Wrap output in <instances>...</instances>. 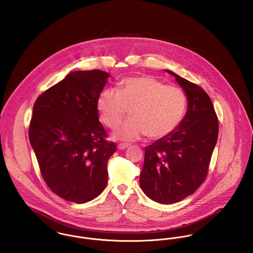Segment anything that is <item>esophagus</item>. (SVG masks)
I'll return each mask as SVG.
<instances>
[{
  "label": "esophagus",
  "mask_w": 253,
  "mask_h": 253,
  "mask_svg": "<svg viewBox=\"0 0 253 253\" xmlns=\"http://www.w3.org/2000/svg\"><path fill=\"white\" fill-rule=\"evenodd\" d=\"M128 146H129L128 144H125V143H119V144L117 145V148H118L119 150H123V149H126Z\"/></svg>",
  "instance_id": "obj_1"
}]
</instances>
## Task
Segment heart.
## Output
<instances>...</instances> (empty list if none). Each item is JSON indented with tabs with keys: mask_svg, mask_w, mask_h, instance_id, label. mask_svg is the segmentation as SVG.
I'll return each mask as SVG.
<instances>
[{
	"mask_svg": "<svg viewBox=\"0 0 253 253\" xmlns=\"http://www.w3.org/2000/svg\"><path fill=\"white\" fill-rule=\"evenodd\" d=\"M186 107L181 88L149 75L125 78L118 90H103L97 100L100 118L110 129L116 128L130 110L131 119L113 134L114 139L124 141L143 135L153 140L168 137L180 125Z\"/></svg>",
	"mask_w": 253,
	"mask_h": 253,
	"instance_id": "1",
	"label": "heart"
}]
</instances>
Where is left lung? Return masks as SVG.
<instances>
[{
	"label": "left lung",
	"instance_id": "8db88e82",
	"mask_svg": "<svg viewBox=\"0 0 253 253\" xmlns=\"http://www.w3.org/2000/svg\"><path fill=\"white\" fill-rule=\"evenodd\" d=\"M185 91L187 112L168 137L145 147L140 188L151 200L173 204L192 195L205 181L218 137V120L205 90L167 71Z\"/></svg>",
	"mask_w": 253,
	"mask_h": 253
}]
</instances>
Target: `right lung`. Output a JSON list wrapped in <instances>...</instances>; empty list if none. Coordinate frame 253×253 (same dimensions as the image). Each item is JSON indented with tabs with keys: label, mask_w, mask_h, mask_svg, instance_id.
Wrapping results in <instances>:
<instances>
[{
	"label": "right lung",
	"mask_w": 253,
	"mask_h": 253,
	"mask_svg": "<svg viewBox=\"0 0 253 253\" xmlns=\"http://www.w3.org/2000/svg\"><path fill=\"white\" fill-rule=\"evenodd\" d=\"M110 75L100 70L70 73L35 102L29 140L50 190L84 204L108 183V161L116 144L98 119L97 100Z\"/></svg>",
	"instance_id": "1"
}]
</instances>
